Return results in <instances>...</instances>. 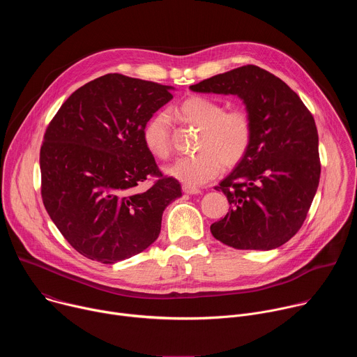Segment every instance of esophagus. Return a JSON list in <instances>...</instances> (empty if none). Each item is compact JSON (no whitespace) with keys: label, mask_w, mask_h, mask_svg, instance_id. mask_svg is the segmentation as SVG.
Instances as JSON below:
<instances>
[{"label":"esophagus","mask_w":357,"mask_h":357,"mask_svg":"<svg viewBox=\"0 0 357 357\" xmlns=\"http://www.w3.org/2000/svg\"><path fill=\"white\" fill-rule=\"evenodd\" d=\"M182 190H183L185 193H188V195H197V193H200V189H197V188H195V186H190V185H183V186H182Z\"/></svg>","instance_id":"1"}]
</instances>
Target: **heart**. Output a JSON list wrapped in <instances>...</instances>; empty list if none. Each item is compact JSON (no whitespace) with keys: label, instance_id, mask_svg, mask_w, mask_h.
Instances as JSON below:
<instances>
[{"label":"heart","instance_id":"heart-1","mask_svg":"<svg viewBox=\"0 0 357 357\" xmlns=\"http://www.w3.org/2000/svg\"><path fill=\"white\" fill-rule=\"evenodd\" d=\"M183 124L200 128L195 155L178 158L165 172L185 185H203L226 167L237 165L247 154L252 138L250 116L240 109L225 112L215 98L189 96L171 109ZM142 141L152 155L165 160L171 154V121L165 113L152 116L142 130Z\"/></svg>","mask_w":357,"mask_h":357}]
</instances>
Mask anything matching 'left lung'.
<instances>
[{
	"label": "left lung",
	"instance_id": "1",
	"mask_svg": "<svg viewBox=\"0 0 357 357\" xmlns=\"http://www.w3.org/2000/svg\"><path fill=\"white\" fill-rule=\"evenodd\" d=\"M189 89L240 97L252 124L245 157L215 188L227 196L230 209L211 226L213 237L238 250L282 245L307 219L319 185V141L312 114L287 83L254 65Z\"/></svg>",
	"mask_w": 357,
	"mask_h": 357
}]
</instances>
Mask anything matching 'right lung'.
Listing matches in <instances>:
<instances>
[{"label":"right lung","mask_w":357,"mask_h":357,"mask_svg":"<svg viewBox=\"0 0 357 357\" xmlns=\"http://www.w3.org/2000/svg\"><path fill=\"white\" fill-rule=\"evenodd\" d=\"M172 86L109 73L62 105L40 146L42 200L62 236L103 264L130 259L154 243L181 185L158 169L142 141L146 121ZM149 176L156 182L142 190Z\"/></svg>","instance_id":"right-lung-1"}]
</instances>
